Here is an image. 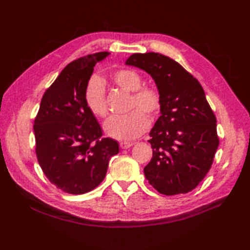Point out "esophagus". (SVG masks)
<instances>
[{"mask_svg":"<svg viewBox=\"0 0 250 250\" xmlns=\"http://www.w3.org/2000/svg\"><path fill=\"white\" fill-rule=\"evenodd\" d=\"M133 144L134 143H132V142H122L121 144H119V146H121L122 149H127L129 147H132Z\"/></svg>","mask_w":250,"mask_h":250,"instance_id":"34e87169","label":"esophagus"}]
</instances>
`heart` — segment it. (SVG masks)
Segmentation results:
<instances>
[{
	"label": "heart",
	"instance_id": "1",
	"mask_svg": "<svg viewBox=\"0 0 250 250\" xmlns=\"http://www.w3.org/2000/svg\"><path fill=\"white\" fill-rule=\"evenodd\" d=\"M111 81L118 88L133 92L126 115L112 117L105 125L108 136L117 140H133L144 134L151 118H155L160 110L162 100L159 91L153 85H142L141 74L133 69H118L111 74ZM84 104L96 117L104 119L109 114L105 99V90L100 79L92 78L85 85Z\"/></svg>",
	"mask_w": 250,
	"mask_h": 250
}]
</instances>
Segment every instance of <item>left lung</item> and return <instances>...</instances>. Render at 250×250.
I'll return each mask as SVG.
<instances>
[{
	"instance_id": "8db88e82",
	"label": "left lung",
	"mask_w": 250,
	"mask_h": 250,
	"mask_svg": "<svg viewBox=\"0 0 250 250\" xmlns=\"http://www.w3.org/2000/svg\"><path fill=\"white\" fill-rule=\"evenodd\" d=\"M125 63L153 78L162 100L161 115L149 134L153 156L145 177L160 194L188 193L208 175L220 144L202 86L181 64L159 53H136Z\"/></svg>"
}]
</instances>
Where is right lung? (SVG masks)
Listing matches in <instances>:
<instances>
[{
  "label": "right lung",
  "mask_w": 250,
  "mask_h": 250,
  "mask_svg": "<svg viewBox=\"0 0 250 250\" xmlns=\"http://www.w3.org/2000/svg\"><path fill=\"white\" fill-rule=\"evenodd\" d=\"M108 52L90 54L66 65L42 96L35 118L36 154L45 176L56 188L80 195L104 180L117 141L102 137L83 93L95 65Z\"/></svg>",
  "instance_id": "obj_1"
}]
</instances>
